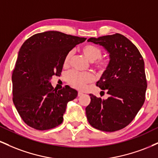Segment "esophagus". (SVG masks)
I'll return each instance as SVG.
<instances>
[{
  "instance_id": "esophagus-1",
  "label": "esophagus",
  "mask_w": 158,
  "mask_h": 158,
  "mask_svg": "<svg viewBox=\"0 0 158 158\" xmlns=\"http://www.w3.org/2000/svg\"><path fill=\"white\" fill-rule=\"evenodd\" d=\"M82 94H83L82 92H81V91H79V92H78V97H81V96L82 95Z\"/></svg>"
}]
</instances>
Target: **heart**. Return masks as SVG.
<instances>
[{"instance_id":"obj_1","label":"heart","mask_w":158,"mask_h":158,"mask_svg":"<svg viewBox=\"0 0 158 158\" xmlns=\"http://www.w3.org/2000/svg\"><path fill=\"white\" fill-rule=\"evenodd\" d=\"M81 51L85 56V57L91 61H96L99 58H100L102 55V50L98 46L91 44L84 45L81 48ZM73 55V51H69L66 54L64 59V66H68L70 64ZM95 65L100 70H104L108 67V62L106 60H99L96 62ZM94 79V77L93 74L88 73V72L82 73V72L77 71V70H70L66 74L67 81L73 88L79 90L83 89L88 83L93 81Z\"/></svg>"}]
</instances>
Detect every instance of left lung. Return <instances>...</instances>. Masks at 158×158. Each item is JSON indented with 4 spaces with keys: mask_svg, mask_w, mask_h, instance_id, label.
<instances>
[{
    "mask_svg": "<svg viewBox=\"0 0 158 158\" xmlns=\"http://www.w3.org/2000/svg\"><path fill=\"white\" fill-rule=\"evenodd\" d=\"M88 42L102 46L109 63L97 85L108 90L106 99L90 94L85 108L88 123L103 131L122 129L133 120L145 102L147 81L144 61L133 43L121 34L90 38Z\"/></svg>",
    "mask_w": 158,
    "mask_h": 158,
    "instance_id": "8db88e82",
    "label": "left lung"
}]
</instances>
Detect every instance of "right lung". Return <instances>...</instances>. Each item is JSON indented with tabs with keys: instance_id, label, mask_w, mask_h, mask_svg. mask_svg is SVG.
<instances>
[{
	"instance_id": "obj_1",
	"label": "right lung",
	"mask_w": 158,
	"mask_h": 158,
	"mask_svg": "<svg viewBox=\"0 0 158 158\" xmlns=\"http://www.w3.org/2000/svg\"><path fill=\"white\" fill-rule=\"evenodd\" d=\"M85 40L48 31L31 36L20 48L12 76V99L29 126L44 131L62 123L68 102L78 92L68 85L57 90L50 81L61 74L66 54Z\"/></svg>"
}]
</instances>
